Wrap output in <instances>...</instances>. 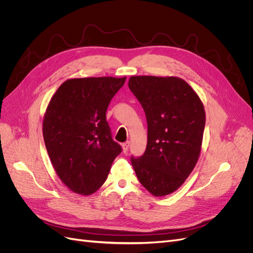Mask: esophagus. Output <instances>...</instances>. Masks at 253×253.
Here are the masks:
<instances>
[{"label": "esophagus", "instance_id": "1", "mask_svg": "<svg viewBox=\"0 0 253 253\" xmlns=\"http://www.w3.org/2000/svg\"><path fill=\"white\" fill-rule=\"evenodd\" d=\"M129 145H130V143H129V142H125L123 145H122V147H123V151H124V153H126V152L128 151Z\"/></svg>", "mask_w": 253, "mask_h": 253}]
</instances>
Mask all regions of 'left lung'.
<instances>
[{
    "instance_id": "8db88e82",
    "label": "left lung",
    "mask_w": 253,
    "mask_h": 253,
    "mask_svg": "<svg viewBox=\"0 0 253 253\" xmlns=\"http://www.w3.org/2000/svg\"><path fill=\"white\" fill-rule=\"evenodd\" d=\"M128 86L145 111L148 142L131 156L137 178L156 197L175 192L197 164L205 126L202 102L177 77L132 76Z\"/></svg>"
}]
</instances>
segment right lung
I'll list each match as a JSON object with an SVG mask.
<instances>
[{"label":"right lung","mask_w":253,"mask_h":253,"mask_svg":"<svg viewBox=\"0 0 253 253\" xmlns=\"http://www.w3.org/2000/svg\"><path fill=\"white\" fill-rule=\"evenodd\" d=\"M125 80L126 77L67 80L46 108L42 123L46 151L61 181L75 193H95L122 152V147L112 139L106 110Z\"/></svg>","instance_id":"right-lung-1"}]
</instances>
